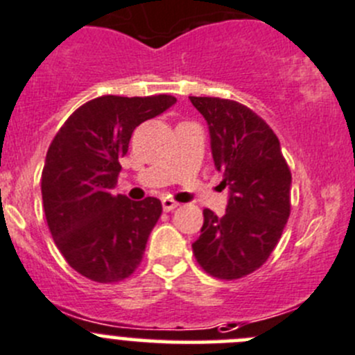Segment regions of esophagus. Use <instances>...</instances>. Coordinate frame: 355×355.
Instances as JSON below:
<instances>
[{
  "mask_svg": "<svg viewBox=\"0 0 355 355\" xmlns=\"http://www.w3.org/2000/svg\"><path fill=\"white\" fill-rule=\"evenodd\" d=\"M161 202H163L164 211H171V209H175L178 206V202L173 201V199H170V198H164Z\"/></svg>",
  "mask_w": 355,
  "mask_h": 355,
  "instance_id": "34e87169",
  "label": "esophagus"
}]
</instances>
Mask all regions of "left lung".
<instances>
[{"label":"left lung","instance_id":"left-lung-1","mask_svg":"<svg viewBox=\"0 0 355 355\" xmlns=\"http://www.w3.org/2000/svg\"><path fill=\"white\" fill-rule=\"evenodd\" d=\"M206 119L215 168L229 189L225 215L202 211L192 251L213 277L232 281L260 269L279 243L291 209V171L281 144L250 107L218 97H189Z\"/></svg>","mask_w":355,"mask_h":355}]
</instances>
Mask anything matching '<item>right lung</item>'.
I'll list each match as a JSON object with an SVG mask.
<instances>
[{"mask_svg":"<svg viewBox=\"0 0 355 355\" xmlns=\"http://www.w3.org/2000/svg\"><path fill=\"white\" fill-rule=\"evenodd\" d=\"M175 102L171 95H104L76 109L51 140L41 173L44 216L65 261L81 276L118 283L142 261L163 206L112 189L133 130Z\"/></svg>","mask_w":355,"mask_h":355,"instance_id":"obj_1","label":"right lung"}]
</instances>
